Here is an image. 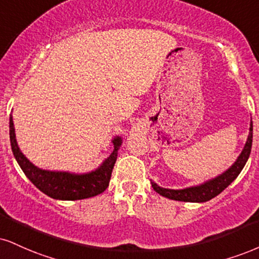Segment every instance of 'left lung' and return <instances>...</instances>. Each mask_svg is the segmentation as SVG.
<instances>
[{
    "instance_id": "left-lung-1",
    "label": "left lung",
    "mask_w": 259,
    "mask_h": 259,
    "mask_svg": "<svg viewBox=\"0 0 259 259\" xmlns=\"http://www.w3.org/2000/svg\"><path fill=\"white\" fill-rule=\"evenodd\" d=\"M252 133H253V126H252V120L250 123V132H248L247 140L242 148L241 153L238 155L236 160L233 163L226 171L220 174L219 176L213 177V179L206 180L205 182L200 183L197 186L186 187L182 189H171V188H164L159 185L151 180L152 187L157 193L163 195L165 198H169L171 200L177 201H187V202H205L211 200V199L217 197L221 192L228 187L230 183L234 181L241 170L244 169L246 161L248 160L251 153L252 147Z\"/></svg>"
}]
</instances>
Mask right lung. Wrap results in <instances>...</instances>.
Here are the masks:
<instances>
[{
    "label": "right lung",
    "mask_w": 259,
    "mask_h": 259,
    "mask_svg": "<svg viewBox=\"0 0 259 259\" xmlns=\"http://www.w3.org/2000/svg\"><path fill=\"white\" fill-rule=\"evenodd\" d=\"M9 139L15 160L31 182L40 192L57 200H80L95 197L105 192L108 185L118 157V149L123 143V138L116 135L111 140L113 151L98 167L88 172H71V171L47 170L36 166L20 151L17 139L13 117H9Z\"/></svg>",
    "instance_id": "1"
}]
</instances>
